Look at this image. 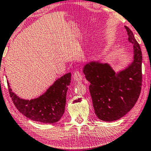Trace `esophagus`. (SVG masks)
<instances>
[{
  "label": "esophagus",
  "mask_w": 151,
  "mask_h": 151,
  "mask_svg": "<svg viewBox=\"0 0 151 151\" xmlns=\"http://www.w3.org/2000/svg\"><path fill=\"white\" fill-rule=\"evenodd\" d=\"M73 77L74 80L76 81H78V82H79V81H81L83 80L82 73H81L80 71L78 70H76L75 72H74L73 75Z\"/></svg>",
  "instance_id": "1"
}]
</instances>
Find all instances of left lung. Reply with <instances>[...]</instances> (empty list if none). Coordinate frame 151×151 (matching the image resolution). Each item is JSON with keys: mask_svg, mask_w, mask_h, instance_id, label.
Returning a JSON list of instances; mask_svg holds the SVG:
<instances>
[{"mask_svg": "<svg viewBox=\"0 0 151 151\" xmlns=\"http://www.w3.org/2000/svg\"><path fill=\"white\" fill-rule=\"evenodd\" d=\"M125 28L134 49L131 65L118 74L106 63H89L83 68L86 78L91 83L89 91L95 113L104 121H116L129 112L141 91V49L133 32L128 27Z\"/></svg>", "mask_w": 151, "mask_h": 151, "instance_id": "left-lung-1", "label": "left lung"}]
</instances>
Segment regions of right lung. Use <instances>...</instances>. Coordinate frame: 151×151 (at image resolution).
I'll return each mask as SVG.
<instances>
[{"mask_svg":"<svg viewBox=\"0 0 151 151\" xmlns=\"http://www.w3.org/2000/svg\"><path fill=\"white\" fill-rule=\"evenodd\" d=\"M70 73L58 78L40 97L33 100L18 98L10 88L8 91L17 109L33 121L45 123H56L65 111L68 86L70 83Z\"/></svg>","mask_w":151,"mask_h":151,"instance_id":"1","label":"right lung"}]
</instances>
